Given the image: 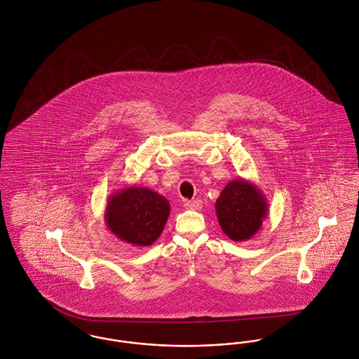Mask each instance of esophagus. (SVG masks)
<instances>
[{
  "instance_id": "34e87169",
  "label": "esophagus",
  "mask_w": 359,
  "mask_h": 359,
  "mask_svg": "<svg viewBox=\"0 0 359 359\" xmlns=\"http://www.w3.org/2000/svg\"><path fill=\"white\" fill-rule=\"evenodd\" d=\"M184 207L188 208V210H201V208L203 207V203H202V201H199V199L186 201V202H184Z\"/></svg>"
}]
</instances>
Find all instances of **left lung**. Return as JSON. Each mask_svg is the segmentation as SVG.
I'll list each match as a JSON object with an SVG mask.
<instances>
[{
	"label": "left lung",
	"instance_id": "left-lung-1",
	"mask_svg": "<svg viewBox=\"0 0 359 359\" xmlns=\"http://www.w3.org/2000/svg\"><path fill=\"white\" fill-rule=\"evenodd\" d=\"M268 202L261 189L249 180L227 183L215 202L223 233L236 242L253 238L268 217Z\"/></svg>",
	"mask_w": 359,
	"mask_h": 359
}]
</instances>
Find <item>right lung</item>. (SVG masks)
<instances>
[{"label": "right lung", "instance_id": "right-lung-1", "mask_svg": "<svg viewBox=\"0 0 359 359\" xmlns=\"http://www.w3.org/2000/svg\"><path fill=\"white\" fill-rule=\"evenodd\" d=\"M170 202L154 189L122 188L113 192L104 208V222L117 238L133 246H151L164 230Z\"/></svg>", "mask_w": 359, "mask_h": 359}]
</instances>
